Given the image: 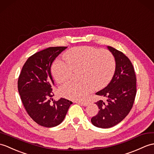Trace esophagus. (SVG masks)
Instances as JSON below:
<instances>
[{
  "instance_id": "obj_1",
  "label": "esophagus",
  "mask_w": 154,
  "mask_h": 154,
  "mask_svg": "<svg viewBox=\"0 0 154 154\" xmlns=\"http://www.w3.org/2000/svg\"><path fill=\"white\" fill-rule=\"evenodd\" d=\"M78 103H79V104L83 105L84 106H87L88 104V102H77Z\"/></svg>"
}]
</instances>
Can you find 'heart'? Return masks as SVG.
<instances>
[{
	"mask_svg": "<svg viewBox=\"0 0 154 154\" xmlns=\"http://www.w3.org/2000/svg\"><path fill=\"white\" fill-rule=\"evenodd\" d=\"M66 62L57 60L52 66V73L58 83L68 81L73 71L80 69L79 82H69L61 86V96L71 100L85 99L92 88H103L112 79L116 71V60L108 50L92 46H78L63 56Z\"/></svg>",
	"mask_w": 154,
	"mask_h": 154,
	"instance_id": "obj_1",
	"label": "heart"
}]
</instances>
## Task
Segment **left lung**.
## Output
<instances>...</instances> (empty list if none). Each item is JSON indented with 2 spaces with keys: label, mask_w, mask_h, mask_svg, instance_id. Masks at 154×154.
Here are the masks:
<instances>
[{
  "label": "left lung",
  "mask_w": 154,
  "mask_h": 154,
  "mask_svg": "<svg viewBox=\"0 0 154 154\" xmlns=\"http://www.w3.org/2000/svg\"><path fill=\"white\" fill-rule=\"evenodd\" d=\"M116 59V71L109 85L96 95L107 98L96 102L98 113L92 117L94 126L107 128L116 125L130 112L137 94V77L133 63L124 54L108 46Z\"/></svg>",
  "instance_id": "left-lung-1"
}]
</instances>
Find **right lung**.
I'll list each match as a JSON object with an SVG mask.
<instances>
[{
  "instance_id": "right-lung-1",
  "label": "right lung",
  "mask_w": 154,
  "mask_h": 154,
  "mask_svg": "<svg viewBox=\"0 0 154 154\" xmlns=\"http://www.w3.org/2000/svg\"><path fill=\"white\" fill-rule=\"evenodd\" d=\"M66 46L49 47L29 58L21 69L17 88L28 115L39 125L53 127L63 121L72 102L66 98L53 100L54 82L51 67Z\"/></svg>"
}]
</instances>
